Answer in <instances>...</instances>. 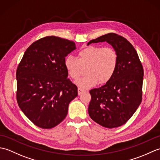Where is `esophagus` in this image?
Returning a JSON list of instances; mask_svg holds the SVG:
<instances>
[{
	"label": "esophagus",
	"instance_id": "obj_1",
	"mask_svg": "<svg viewBox=\"0 0 160 160\" xmlns=\"http://www.w3.org/2000/svg\"><path fill=\"white\" fill-rule=\"evenodd\" d=\"M84 89H81V88H78V95L82 94V93H84Z\"/></svg>",
	"mask_w": 160,
	"mask_h": 160
}]
</instances>
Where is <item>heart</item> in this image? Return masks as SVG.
<instances>
[{"label": "heart", "mask_w": 160, "mask_h": 160, "mask_svg": "<svg viewBox=\"0 0 160 160\" xmlns=\"http://www.w3.org/2000/svg\"><path fill=\"white\" fill-rule=\"evenodd\" d=\"M78 58L72 56L64 60V67L69 77L77 80L86 69V76L81 78L77 84L82 89H88L98 83L106 84L116 72L118 55L112 47L88 46L78 52Z\"/></svg>", "instance_id": "b5f03b06"}]
</instances>
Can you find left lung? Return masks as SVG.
Wrapping results in <instances>:
<instances>
[{"label": "left lung", "instance_id": "left-lung-1", "mask_svg": "<svg viewBox=\"0 0 160 160\" xmlns=\"http://www.w3.org/2000/svg\"><path fill=\"white\" fill-rule=\"evenodd\" d=\"M106 41L118 55L113 77L102 87L91 89L89 115L102 127L112 128L124 124L136 111L142 99L144 69L136 50L124 37L109 33L91 40V43Z\"/></svg>", "mask_w": 160, "mask_h": 160}]
</instances>
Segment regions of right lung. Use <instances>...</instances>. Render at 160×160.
<instances>
[{"instance_id":"obj_1","label":"right lung","mask_w":160,"mask_h":160,"mask_svg":"<svg viewBox=\"0 0 160 160\" xmlns=\"http://www.w3.org/2000/svg\"><path fill=\"white\" fill-rule=\"evenodd\" d=\"M76 44L53 36L30 45L16 70V100L20 109L37 127L52 128L68 113L78 87L67 78L65 57Z\"/></svg>"}]
</instances>
